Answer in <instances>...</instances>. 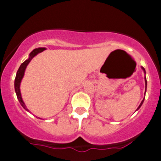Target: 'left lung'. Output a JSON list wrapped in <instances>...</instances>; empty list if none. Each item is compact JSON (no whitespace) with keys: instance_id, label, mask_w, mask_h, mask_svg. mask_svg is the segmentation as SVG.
<instances>
[{"instance_id":"left-lung-1","label":"left lung","mask_w":161,"mask_h":161,"mask_svg":"<svg viewBox=\"0 0 161 161\" xmlns=\"http://www.w3.org/2000/svg\"><path fill=\"white\" fill-rule=\"evenodd\" d=\"M142 68H143V71L144 72H145V74H146V70H145V69H144V68H143V67H142ZM145 83H146V85H147V81H146V77H145ZM143 101H144V99H143V101L141 102V103H140V105H139V107L137 108V109H139L140 108V106H141L142 105V104H143Z\"/></svg>"}]
</instances>
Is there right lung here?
<instances>
[{"mask_svg": "<svg viewBox=\"0 0 161 161\" xmlns=\"http://www.w3.org/2000/svg\"><path fill=\"white\" fill-rule=\"evenodd\" d=\"M44 50H46V48L41 47V48L34 49V50L30 53L29 58H28V59H26L25 62H24L23 63H22V64H21V66H20L19 68H18V70L17 71V74H16V76H15V91L16 95H17L18 99V101H19V103H21V106L27 111H29V110L26 108V105H25V104H24V103L23 102V100H22V98H21V91H20V85H21V79H22V78H23L24 74V71H25V69L26 68V66H27V64H29L30 62L32 60V58H33L34 56H36L38 53H39L43 52ZM39 119H41V118H39Z\"/></svg>", "mask_w": 161, "mask_h": 161, "instance_id": "1", "label": "right lung"}]
</instances>
